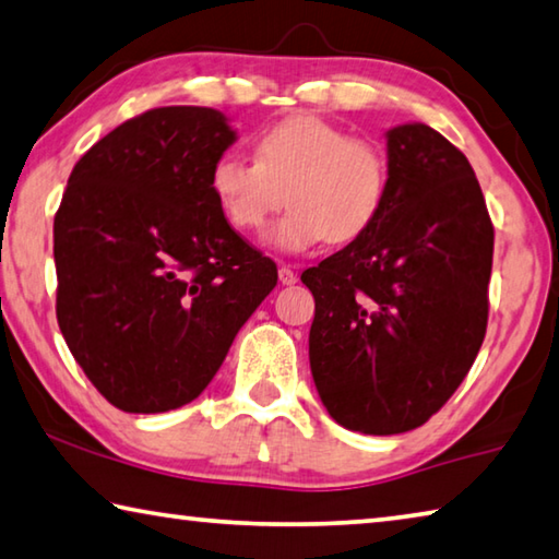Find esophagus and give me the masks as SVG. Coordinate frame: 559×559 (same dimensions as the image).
Segmentation results:
<instances>
[{"label":"esophagus","mask_w":559,"mask_h":559,"mask_svg":"<svg viewBox=\"0 0 559 559\" xmlns=\"http://www.w3.org/2000/svg\"><path fill=\"white\" fill-rule=\"evenodd\" d=\"M278 281L283 283V286H293V283L298 281V276H296V271H293L290 266H281L278 269Z\"/></svg>","instance_id":"1"}]
</instances>
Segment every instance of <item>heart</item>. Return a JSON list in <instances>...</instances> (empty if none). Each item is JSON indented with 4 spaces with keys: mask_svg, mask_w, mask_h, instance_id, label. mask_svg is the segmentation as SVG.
<instances>
[{
    "mask_svg": "<svg viewBox=\"0 0 559 559\" xmlns=\"http://www.w3.org/2000/svg\"><path fill=\"white\" fill-rule=\"evenodd\" d=\"M386 185L390 167L380 147L310 112L263 130L257 159L224 153L210 169L214 202L239 231L263 229L286 189L290 210L266 231V243L283 253L365 236L382 214Z\"/></svg>",
    "mask_w": 559,
    "mask_h": 559,
    "instance_id": "1",
    "label": "heart"
}]
</instances>
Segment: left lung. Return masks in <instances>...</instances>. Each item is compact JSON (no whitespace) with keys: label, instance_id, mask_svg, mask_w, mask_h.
I'll return each instance as SVG.
<instances>
[{"label":"left lung","instance_id":"8db88e82","mask_svg":"<svg viewBox=\"0 0 559 559\" xmlns=\"http://www.w3.org/2000/svg\"><path fill=\"white\" fill-rule=\"evenodd\" d=\"M390 185L372 229L302 271L308 355L349 431L421 427L459 390L488 325L493 224L466 155L424 122L386 130Z\"/></svg>","mask_w":559,"mask_h":559}]
</instances>
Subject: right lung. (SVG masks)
I'll use <instances>...</instances> for the list:
<instances>
[{
  "label": "right lung",
  "mask_w": 559,
  "mask_h": 559,
  "mask_svg": "<svg viewBox=\"0 0 559 559\" xmlns=\"http://www.w3.org/2000/svg\"><path fill=\"white\" fill-rule=\"evenodd\" d=\"M236 140L214 108L147 110L98 140L53 219L56 318L75 362L130 414L189 404L278 281L210 192Z\"/></svg>",
  "instance_id": "obj_1"
}]
</instances>
